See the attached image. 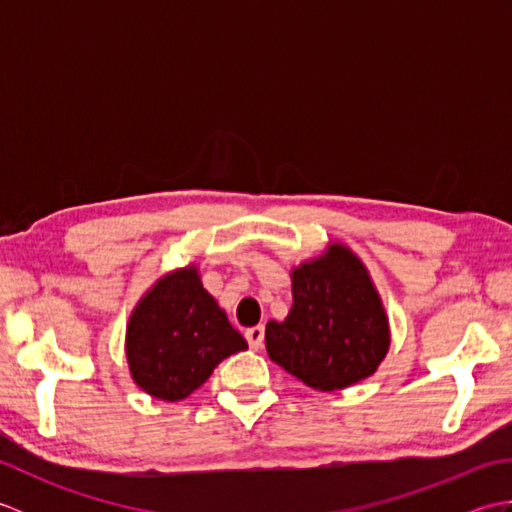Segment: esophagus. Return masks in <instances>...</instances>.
I'll use <instances>...</instances> for the list:
<instances>
[{
  "instance_id": "esophagus-1",
  "label": "esophagus",
  "mask_w": 512,
  "mask_h": 512,
  "mask_svg": "<svg viewBox=\"0 0 512 512\" xmlns=\"http://www.w3.org/2000/svg\"><path fill=\"white\" fill-rule=\"evenodd\" d=\"M246 341L253 350H259L264 345V325H255V328L246 330Z\"/></svg>"
}]
</instances>
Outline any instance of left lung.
Instances as JSON below:
<instances>
[{
	"label": "left lung",
	"instance_id": "obj_1",
	"mask_svg": "<svg viewBox=\"0 0 512 512\" xmlns=\"http://www.w3.org/2000/svg\"><path fill=\"white\" fill-rule=\"evenodd\" d=\"M270 361L319 391L345 389L372 376L389 350V321L378 292L350 248L292 270L286 321H268Z\"/></svg>",
	"mask_w": 512,
	"mask_h": 512
}]
</instances>
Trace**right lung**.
I'll return each mask as SVG.
<instances>
[{"mask_svg": "<svg viewBox=\"0 0 512 512\" xmlns=\"http://www.w3.org/2000/svg\"><path fill=\"white\" fill-rule=\"evenodd\" d=\"M246 347L193 266L158 279L127 323L125 350L134 383L167 402L193 394L226 356Z\"/></svg>", "mask_w": 512, "mask_h": 512, "instance_id": "obj_1", "label": "right lung"}]
</instances>
